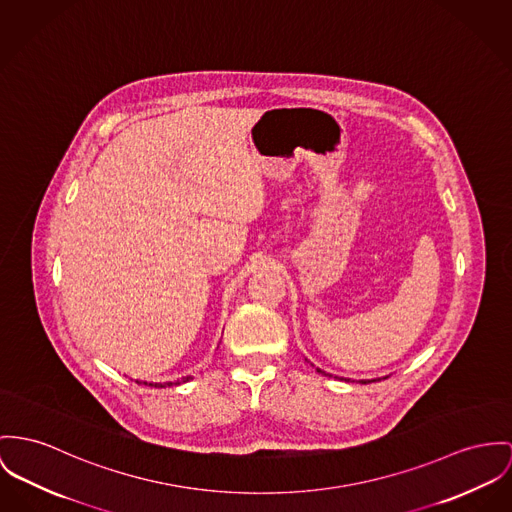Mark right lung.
<instances>
[{"label": "right lung", "mask_w": 512, "mask_h": 512, "mask_svg": "<svg viewBox=\"0 0 512 512\" xmlns=\"http://www.w3.org/2000/svg\"><path fill=\"white\" fill-rule=\"evenodd\" d=\"M187 380H189V378H187ZM181 382H183V380H181ZM144 386H148V384H146V382H144ZM150 386H154V384H150ZM163 386H165V384H158V388H163ZM167 386H171V382H169V384H167Z\"/></svg>", "instance_id": "1"}]
</instances>
